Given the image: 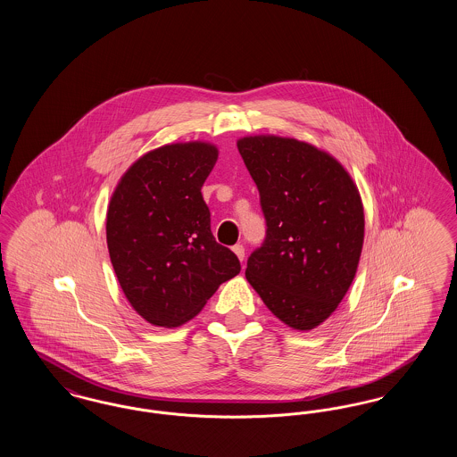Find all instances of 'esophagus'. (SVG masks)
I'll list each match as a JSON object with an SVG mask.
<instances>
[{"label":"esophagus","instance_id":"1","mask_svg":"<svg viewBox=\"0 0 457 457\" xmlns=\"http://www.w3.org/2000/svg\"><path fill=\"white\" fill-rule=\"evenodd\" d=\"M233 252H235V255L238 257L239 261L243 262V259H245V248H243V245H235V246H233Z\"/></svg>","mask_w":457,"mask_h":457}]
</instances>
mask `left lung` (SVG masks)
<instances>
[{
	"label": "left lung",
	"instance_id": "8db88e82",
	"mask_svg": "<svg viewBox=\"0 0 457 457\" xmlns=\"http://www.w3.org/2000/svg\"><path fill=\"white\" fill-rule=\"evenodd\" d=\"M237 145L267 220L246 281L286 326L312 330L336 312L356 276L365 238L358 187L332 154L304 140L246 135Z\"/></svg>",
	"mask_w": 457,
	"mask_h": 457
}]
</instances>
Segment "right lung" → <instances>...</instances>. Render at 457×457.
Segmentation results:
<instances>
[{
  "label": "right lung",
  "instance_id": "right-lung-1",
  "mask_svg": "<svg viewBox=\"0 0 457 457\" xmlns=\"http://www.w3.org/2000/svg\"><path fill=\"white\" fill-rule=\"evenodd\" d=\"M211 142H176L138 157L106 214L109 259L131 308L155 327L181 326L239 274L219 245L202 185L218 161Z\"/></svg>",
  "mask_w": 457,
  "mask_h": 457
}]
</instances>
